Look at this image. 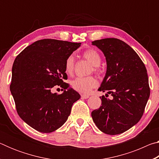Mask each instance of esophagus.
I'll return each instance as SVG.
<instances>
[{
    "label": "esophagus",
    "mask_w": 159,
    "mask_h": 159,
    "mask_svg": "<svg viewBox=\"0 0 159 159\" xmlns=\"http://www.w3.org/2000/svg\"><path fill=\"white\" fill-rule=\"evenodd\" d=\"M88 98H89V95H81V98L83 99H88Z\"/></svg>",
    "instance_id": "esophagus-1"
}]
</instances>
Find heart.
<instances>
[{"label":"heart","mask_w":159,"mask_h":159,"mask_svg":"<svg viewBox=\"0 0 159 159\" xmlns=\"http://www.w3.org/2000/svg\"><path fill=\"white\" fill-rule=\"evenodd\" d=\"M83 57L87 60L94 66V71H98V66L100 64L102 59L98 51L95 49H89L83 53ZM64 69L67 74H71L74 69V57L72 55L66 58L64 64ZM71 87L80 93H88L97 85V80L93 76L77 77L71 81Z\"/></svg>","instance_id":"heart-1"}]
</instances>
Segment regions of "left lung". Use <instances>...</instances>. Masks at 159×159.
I'll return each instance as SVG.
<instances>
[{
	"label": "left lung",
	"instance_id": "1",
	"mask_svg": "<svg viewBox=\"0 0 159 159\" xmlns=\"http://www.w3.org/2000/svg\"><path fill=\"white\" fill-rule=\"evenodd\" d=\"M104 53L107 61L105 76L99 91L102 106L91 113L93 120L103 133H123L140 120L150 95L147 69L130 45L119 39H104L93 41Z\"/></svg>",
	"mask_w": 159,
	"mask_h": 159
}]
</instances>
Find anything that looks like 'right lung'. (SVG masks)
Returning a JSON list of instances; mask_svg holds the SVG:
<instances>
[{"label":"right lung","instance_id":"1","mask_svg":"<svg viewBox=\"0 0 159 159\" xmlns=\"http://www.w3.org/2000/svg\"><path fill=\"white\" fill-rule=\"evenodd\" d=\"M80 43L43 39L24 49L12 69L10 91L20 117L37 131L49 133L66 121L79 93L70 88L64 64ZM55 85L63 88L52 93Z\"/></svg>","mask_w":159,"mask_h":159}]
</instances>
